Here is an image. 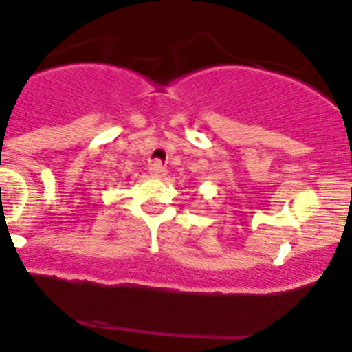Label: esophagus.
Wrapping results in <instances>:
<instances>
[{"instance_id": "1", "label": "esophagus", "mask_w": 352, "mask_h": 352, "mask_svg": "<svg viewBox=\"0 0 352 352\" xmlns=\"http://www.w3.org/2000/svg\"><path fill=\"white\" fill-rule=\"evenodd\" d=\"M165 172H166V168L161 165L160 161H153V163L149 165V173L153 177H163L165 175Z\"/></svg>"}]
</instances>
